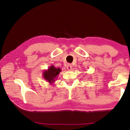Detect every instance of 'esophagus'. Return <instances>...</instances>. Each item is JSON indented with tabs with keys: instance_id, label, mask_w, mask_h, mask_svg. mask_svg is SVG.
Returning <instances> with one entry per match:
<instances>
[{
	"instance_id": "esophagus-1",
	"label": "esophagus",
	"mask_w": 130,
	"mask_h": 130,
	"mask_svg": "<svg viewBox=\"0 0 130 130\" xmlns=\"http://www.w3.org/2000/svg\"><path fill=\"white\" fill-rule=\"evenodd\" d=\"M72 68H73L72 65L70 64V63H69V64H68L67 66V69L68 70H71V69H72Z\"/></svg>"
}]
</instances>
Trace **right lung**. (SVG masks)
Here are the masks:
<instances>
[{"label": "right lung", "mask_w": 130, "mask_h": 130, "mask_svg": "<svg viewBox=\"0 0 130 130\" xmlns=\"http://www.w3.org/2000/svg\"><path fill=\"white\" fill-rule=\"evenodd\" d=\"M61 71L60 68H55L54 65H51L47 70H44L43 72V79L47 81L50 84H53L55 80L57 79L59 73Z\"/></svg>", "instance_id": "add662e5"}]
</instances>
